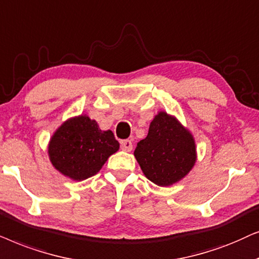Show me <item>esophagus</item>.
Returning <instances> with one entry per match:
<instances>
[{
  "label": "esophagus",
  "mask_w": 259,
  "mask_h": 259,
  "mask_svg": "<svg viewBox=\"0 0 259 259\" xmlns=\"http://www.w3.org/2000/svg\"><path fill=\"white\" fill-rule=\"evenodd\" d=\"M120 147H122V150L124 151H132L133 150V143L130 140H124L120 143Z\"/></svg>",
  "instance_id": "esophagus-1"
}]
</instances>
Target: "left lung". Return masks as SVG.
Masks as SVG:
<instances>
[{
	"label": "left lung",
	"instance_id": "1",
	"mask_svg": "<svg viewBox=\"0 0 259 259\" xmlns=\"http://www.w3.org/2000/svg\"><path fill=\"white\" fill-rule=\"evenodd\" d=\"M148 180L167 187L182 180L196 161V147L191 132L177 117L160 111L151 120L149 132L134 151Z\"/></svg>",
	"mask_w": 259,
	"mask_h": 259
}]
</instances>
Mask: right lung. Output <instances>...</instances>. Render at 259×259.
<instances>
[{"instance_id":"right-lung-1","label":"right lung","mask_w":259,"mask_h":259,"mask_svg":"<svg viewBox=\"0 0 259 259\" xmlns=\"http://www.w3.org/2000/svg\"><path fill=\"white\" fill-rule=\"evenodd\" d=\"M118 149L111 130L103 132L95 119L80 115L65 120L55 130L48 143V156L58 171L82 181L97 174Z\"/></svg>"}]
</instances>
